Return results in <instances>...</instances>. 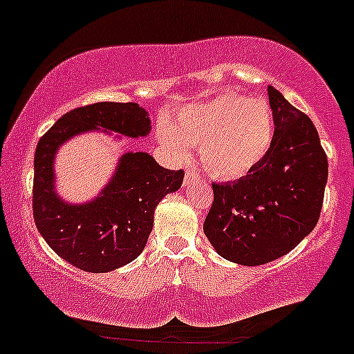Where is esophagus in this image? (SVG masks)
I'll return each instance as SVG.
<instances>
[{
	"mask_svg": "<svg viewBox=\"0 0 354 354\" xmlns=\"http://www.w3.org/2000/svg\"><path fill=\"white\" fill-rule=\"evenodd\" d=\"M194 180H198V174L194 173V171H186V174H185V186L191 185V183H193Z\"/></svg>",
	"mask_w": 354,
	"mask_h": 354,
	"instance_id": "34e87169",
	"label": "esophagus"
}]
</instances>
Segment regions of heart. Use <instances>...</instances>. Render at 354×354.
I'll use <instances>...</instances> for the list:
<instances>
[{"instance_id":"b5f03b06","label":"heart","mask_w":354,"mask_h":354,"mask_svg":"<svg viewBox=\"0 0 354 354\" xmlns=\"http://www.w3.org/2000/svg\"><path fill=\"white\" fill-rule=\"evenodd\" d=\"M274 140L273 109L265 98L225 93L185 108L173 126H163L161 141L176 158H189L200 146L206 171L218 180H239L270 153Z\"/></svg>"}]
</instances>
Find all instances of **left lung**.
Instances as JSON below:
<instances>
[{"instance_id":"1","label":"left lung","mask_w":354,"mask_h":354,"mask_svg":"<svg viewBox=\"0 0 354 354\" xmlns=\"http://www.w3.org/2000/svg\"><path fill=\"white\" fill-rule=\"evenodd\" d=\"M274 140L265 160L238 181L213 183L206 238L228 261L258 266L290 253L319 219L328 158L311 120L268 86Z\"/></svg>"}]
</instances>
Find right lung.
Listing matches in <instances>:
<instances>
[{
  "label": "right lung",
  "instance_id": "1",
  "mask_svg": "<svg viewBox=\"0 0 354 354\" xmlns=\"http://www.w3.org/2000/svg\"><path fill=\"white\" fill-rule=\"evenodd\" d=\"M98 128L140 138L148 135L151 121L136 103L88 104L61 116L35 153L36 228L56 254L89 273H106L136 259L153 230L154 208L180 189L185 178L183 169H166L148 153H126L98 198L83 205L64 203L53 183L55 154L70 138Z\"/></svg>",
  "mask_w": 354,
  "mask_h": 354
}]
</instances>
